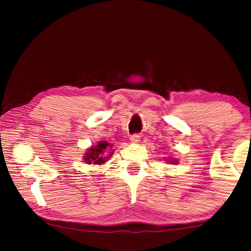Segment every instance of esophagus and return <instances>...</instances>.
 <instances>
[{"mask_svg":"<svg viewBox=\"0 0 251 251\" xmlns=\"http://www.w3.org/2000/svg\"><path fill=\"white\" fill-rule=\"evenodd\" d=\"M130 142L134 143V144H138L139 142H141V136H139L138 134H134L130 136Z\"/></svg>","mask_w":251,"mask_h":251,"instance_id":"34e87169","label":"esophagus"}]
</instances>
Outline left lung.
<instances>
[{"mask_svg":"<svg viewBox=\"0 0 251 251\" xmlns=\"http://www.w3.org/2000/svg\"><path fill=\"white\" fill-rule=\"evenodd\" d=\"M167 161H169V163H171V164H177V160H176V158H175V159L169 158Z\"/></svg>","mask_w":251,"mask_h":251,"instance_id":"left-lung-1","label":"left lung"}]
</instances>
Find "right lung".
<instances>
[{"instance_id": "right-lung-1", "label": "right lung", "mask_w": 251, "mask_h": 251, "mask_svg": "<svg viewBox=\"0 0 251 251\" xmlns=\"http://www.w3.org/2000/svg\"><path fill=\"white\" fill-rule=\"evenodd\" d=\"M113 145H110L107 142L101 141L97 143L96 146H93L92 148L87 151L86 154L84 156V160L86 164H94V165H101L106 163V158H108L107 156H105V152L108 148H112ZM113 152H109L108 156H112Z\"/></svg>"}]
</instances>
